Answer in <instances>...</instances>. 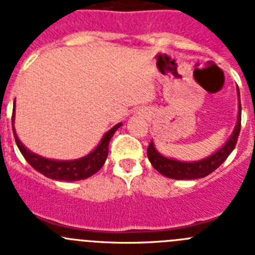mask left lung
Segmentation results:
<instances>
[{"instance_id": "left-lung-1", "label": "left lung", "mask_w": 255, "mask_h": 255, "mask_svg": "<svg viewBox=\"0 0 255 255\" xmlns=\"http://www.w3.org/2000/svg\"><path fill=\"white\" fill-rule=\"evenodd\" d=\"M238 97L240 101V92L238 88ZM240 128H242V105L239 102V112L238 120H236L235 128H234L233 134L230 135V138L225 141V144L220 149L212 153L211 155L206 157L199 161L193 162H184L177 161V159L168 158L166 155L161 154L158 150L155 149L153 140L150 141L149 147L147 149L148 159L150 161L153 167L162 173L163 176L170 177L175 180H195L202 179V177L208 176L216 168H218L221 164L226 161L229 154L234 150L238 141L239 134H240Z\"/></svg>"}]
</instances>
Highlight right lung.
<instances>
[{
    "label": "right lung",
    "mask_w": 255,
    "mask_h": 255,
    "mask_svg": "<svg viewBox=\"0 0 255 255\" xmlns=\"http://www.w3.org/2000/svg\"><path fill=\"white\" fill-rule=\"evenodd\" d=\"M11 120H12V130L15 141H16L17 148L21 152V154L24 155L26 162L34 170H37L38 172H40L46 177L53 180H61V181H79V180L88 179V177H91L96 172H98L102 168L103 164H105L106 159H107L110 140L114 136L115 131L123 125V123H119L111 130H108L103 135V138L101 139L97 148H94L89 154L84 155L82 158L70 159V161H58V159L46 158V157H42V155L37 154V153L31 152L30 149H28L20 141L19 136L16 134V130H15V126H13V124H15V105H13L12 119Z\"/></svg>",
    "instance_id": "obj_1"
}]
</instances>
